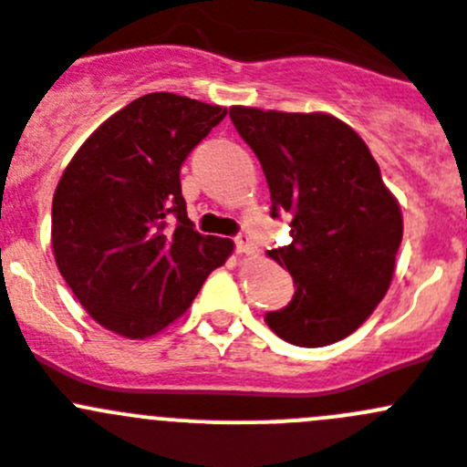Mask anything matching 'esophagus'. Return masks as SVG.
Here are the masks:
<instances>
[{
    "label": "esophagus",
    "instance_id": "34e87169",
    "mask_svg": "<svg viewBox=\"0 0 467 467\" xmlns=\"http://www.w3.org/2000/svg\"><path fill=\"white\" fill-rule=\"evenodd\" d=\"M234 246H237L239 254H255V244L248 234H239V237H234Z\"/></svg>",
    "mask_w": 467,
    "mask_h": 467
}]
</instances>
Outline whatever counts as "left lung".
I'll return each mask as SVG.
<instances>
[{"instance_id": "1", "label": "left lung", "mask_w": 467, "mask_h": 467, "mask_svg": "<svg viewBox=\"0 0 467 467\" xmlns=\"http://www.w3.org/2000/svg\"><path fill=\"white\" fill-rule=\"evenodd\" d=\"M230 119L255 151L272 216H290L287 246L269 258L295 278V297L267 313L283 341L332 346L359 329L391 285L403 213L366 142L327 112L233 106Z\"/></svg>"}]
</instances>
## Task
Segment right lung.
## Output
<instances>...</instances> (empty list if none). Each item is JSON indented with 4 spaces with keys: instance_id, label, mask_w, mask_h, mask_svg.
Returning <instances> with one entry per match:
<instances>
[{
    "instance_id": "right-lung-1",
    "label": "right lung",
    "mask_w": 467,
    "mask_h": 467,
    "mask_svg": "<svg viewBox=\"0 0 467 467\" xmlns=\"http://www.w3.org/2000/svg\"><path fill=\"white\" fill-rule=\"evenodd\" d=\"M225 112L170 91L140 96L82 142L57 184V269L82 308L119 337L147 338L184 316L233 255L230 239L193 228L180 182L186 156Z\"/></svg>"
}]
</instances>
